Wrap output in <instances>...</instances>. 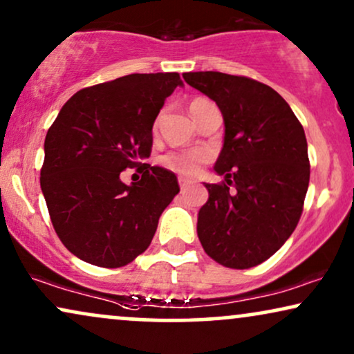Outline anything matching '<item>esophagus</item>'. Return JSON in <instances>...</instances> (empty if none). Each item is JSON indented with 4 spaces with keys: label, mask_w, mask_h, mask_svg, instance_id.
<instances>
[{
    "label": "esophagus",
    "mask_w": 354,
    "mask_h": 354,
    "mask_svg": "<svg viewBox=\"0 0 354 354\" xmlns=\"http://www.w3.org/2000/svg\"><path fill=\"white\" fill-rule=\"evenodd\" d=\"M191 185V181L189 180H186V178H183V176H180V187H181V191H186V187Z\"/></svg>",
    "instance_id": "1"
}]
</instances>
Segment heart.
<instances>
[{"instance_id": "b5f03b06", "label": "heart", "mask_w": 354, "mask_h": 354, "mask_svg": "<svg viewBox=\"0 0 354 354\" xmlns=\"http://www.w3.org/2000/svg\"><path fill=\"white\" fill-rule=\"evenodd\" d=\"M210 101L204 100V97H198L191 102L189 109H198V107L209 104ZM209 162V153L204 150H181V151H169V153L163 155L160 158L163 168L169 169V171L181 174V176L192 178L199 174L203 165Z\"/></svg>"}]
</instances>
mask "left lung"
<instances>
[{
    "instance_id": "8db88e82",
    "label": "left lung",
    "mask_w": 354,
    "mask_h": 354,
    "mask_svg": "<svg viewBox=\"0 0 354 354\" xmlns=\"http://www.w3.org/2000/svg\"><path fill=\"white\" fill-rule=\"evenodd\" d=\"M183 78L216 101L225 124L214 167L225 181L204 183L201 245L222 266L253 268L283 247L301 218L310 180L304 127L283 96L257 80L221 71Z\"/></svg>"
}]
</instances>
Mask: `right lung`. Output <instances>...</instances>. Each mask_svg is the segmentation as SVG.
I'll list each match as a JSON object with an SVG mask.
<instances>
[{
  "label": "right lung",
  "mask_w": 354,
  "mask_h": 354,
  "mask_svg": "<svg viewBox=\"0 0 354 354\" xmlns=\"http://www.w3.org/2000/svg\"><path fill=\"white\" fill-rule=\"evenodd\" d=\"M181 84L178 73H132L80 89L48 129L40 187L58 239L89 265L120 268L144 253L180 192L174 173L140 160L150 156L165 100ZM125 167H141V181L120 182Z\"/></svg>",
  "instance_id": "right-lung-1"
}]
</instances>
